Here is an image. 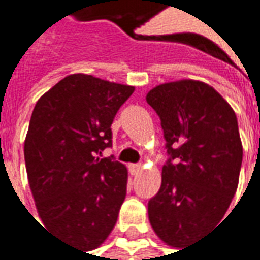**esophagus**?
Listing matches in <instances>:
<instances>
[{"instance_id": "obj_1", "label": "esophagus", "mask_w": 260, "mask_h": 260, "mask_svg": "<svg viewBox=\"0 0 260 260\" xmlns=\"http://www.w3.org/2000/svg\"><path fill=\"white\" fill-rule=\"evenodd\" d=\"M128 168H129L131 174L137 175L139 171L142 170V166H141V164H129V167H128Z\"/></svg>"}]
</instances>
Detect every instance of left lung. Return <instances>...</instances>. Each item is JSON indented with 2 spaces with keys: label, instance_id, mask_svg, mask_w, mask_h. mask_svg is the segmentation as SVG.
<instances>
[{
  "label": "left lung",
  "instance_id": "left-lung-1",
  "mask_svg": "<svg viewBox=\"0 0 260 260\" xmlns=\"http://www.w3.org/2000/svg\"><path fill=\"white\" fill-rule=\"evenodd\" d=\"M145 99L170 154L148 217L164 243L180 249L214 228L236 192L243 158L236 113L214 87L191 79L155 86Z\"/></svg>",
  "mask_w": 260,
  "mask_h": 260
}]
</instances>
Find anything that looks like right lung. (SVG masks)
<instances>
[{
  "label": "right lung",
  "mask_w": 260,
  "mask_h": 260,
  "mask_svg": "<svg viewBox=\"0 0 260 260\" xmlns=\"http://www.w3.org/2000/svg\"><path fill=\"white\" fill-rule=\"evenodd\" d=\"M135 87L75 73L37 101L24 141L28 184L44 226L93 250L111 235L128 183L126 167L101 158L113 118Z\"/></svg>",
  "instance_id": "right-lung-1"
}]
</instances>
